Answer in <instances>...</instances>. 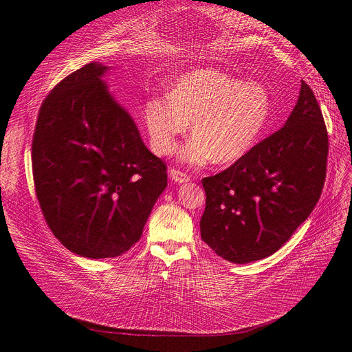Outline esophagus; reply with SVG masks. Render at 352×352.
Here are the masks:
<instances>
[{"instance_id":"obj_1","label":"esophagus","mask_w":352,"mask_h":352,"mask_svg":"<svg viewBox=\"0 0 352 352\" xmlns=\"http://www.w3.org/2000/svg\"><path fill=\"white\" fill-rule=\"evenodd\" d=\"M170 178L177 184H182V182L190 181V177L186 173H182L179 170H170Z\"/></svg>"}]
</instances>
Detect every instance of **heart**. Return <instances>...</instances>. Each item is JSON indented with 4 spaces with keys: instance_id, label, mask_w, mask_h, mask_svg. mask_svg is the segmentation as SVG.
Segmentation results:
<instances>
[{
    "instance_id": "1",
    "label": "heart",
    "mask_w": 352,
    "mask_h": 352,
    "mask_svg": "<svg viewBox=\"0 0 352 352\" xmlns=\"http://www.w3.org/2000/svg\"><path fill=\"white\" fill-rule=\"evenodd\" d=\"M272 97L260 81H244L223 69L201 68L181 76L170 94L148 98L144 124L153 151L173 154L190 131L179 158L190 165L236 161L248 154L270 124Z\"/></svg>"
}]
</instances>
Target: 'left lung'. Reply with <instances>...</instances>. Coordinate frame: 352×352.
Segmentation results:
<instances>
[{
	"instance_id": "8db88e82",
	"label": "left lung",
	"mask_w": 352,
	"mask_h": 352,
	"mask_svg": "<svg viewBox=\"0 0 352 352\" xmlns=\"http://www.w3.org/2000/svg\"><path fill=\"white\" fill-rule=\"evenodd\" d=\"M328 134L312 89L301 81L284 126L258 142L230 168L202 179L207 201L202 241L234 264L278 251L320 199Z\"/></svg>"
}]
</instances>
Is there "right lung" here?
<instances>
[{
    "label": "right lung",
    "instance_id": "1",
    "mask_svg": "<svg viewBox=\"0 0 352 352\" xmlns=\"http://www.w3.org/2000/svg\"><path fill=\"white\" fill-rule=\"evenodd\" d=\"M108 69L91 63L55 85L32 138L47 224L67 250L92 260L131 248L166 188L165 164L102 81Z\"/></svg>",
    "mask_w": 352,
    "mask_h": 352
}]
</instances>
